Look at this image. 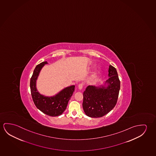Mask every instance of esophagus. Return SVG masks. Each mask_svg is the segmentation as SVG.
Listing matches in <instances>:
<instances>
[{"instance_id":"obj_1","label":"esophagus","mask_w":156,"mask_h":156,"mask_svg":"<svg viewBox=\"0 0 156 156\" xmlns=\"http://www.w3.org/2000/svg\"><path fill=\"white\" fill-rule=\"evenodd\" d=\"M78 87L79 90H81L83 88V85L82 84H79V85H78Z\"/></svg>"}]
</instances>
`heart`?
<instances>
[{
  "label": "heart",
  "instance_id": "b5f03b06",
  "mask_svg": "<svg viewBox=\"0 0 156 156\" xmlns=\"http://www.w3.org/2000/svg\"><path fill=\"white\" fill-rule=\"evenodd\" d=\"M96 66V65H91V67L90 68H94V67ZM101 74V71H97V72H96L95 74H94V76L92 77V78H91V81L92 82H94L96 80V79L98 78V77L99 76V75Z\"/></svg>",
  "mask_w": 156,
  "mask_h": 156
}]
</instances>
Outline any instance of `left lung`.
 <instances>
[{
	"instance_id": "left-lung-1",
	"label": "left lung",
	"mask_w": 156,
	"mask_h": 156,
	"mask_svg": "<svg viewBox=\"0 0 156 156\" xmlns=\"http://www.w3.org/2000/svg\"><path fill=\"white\" fill-rule=\"evenodd\" d=\"M108 79L99 86L87 87L83 93V108L86 115L91 118L103 117L115 108L120 90L117 72L109 66Z\"/></svg>"
}]
</instances>
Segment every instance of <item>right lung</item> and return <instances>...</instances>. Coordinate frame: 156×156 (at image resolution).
<instances>
[{"instance_id": "obj_1", "label": "right lung", "mask_w": 156, "mask_h": 156, "mask_svg": "<svg viewBox=\"0 0 156 156\" xmlns=\"http://www.w3.org/2000/svg\"><path fill=\"white\" fill-rule=\"evenodd\" d=\"M46 62L36 66L30 80L32 97L36 107L47 115L56 117L61 115L66 110L67 104L74 91V85L65 87L53 96H46L41 94L37 88V80Z\"/></svg>"}]
</instances>
